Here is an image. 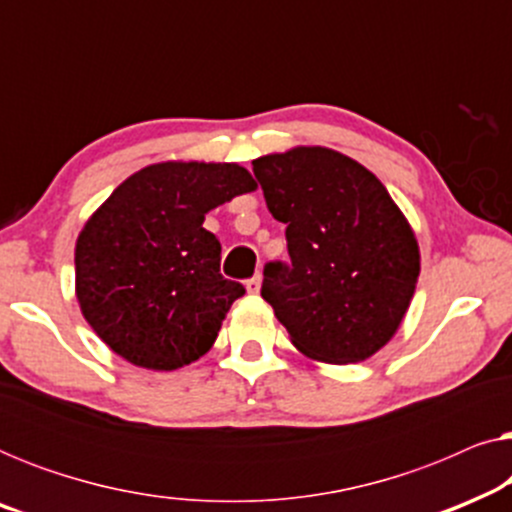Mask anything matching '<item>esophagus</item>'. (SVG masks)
I'll list each match as a JSON object with an SVG mask.
<instances>
[{
  "mask_svg": "<svg viewBox=\"0 0 512 512\" xmlns=\"http://www.w3.org/2000/svg\"><path fill=\"white\" fill-rule=\"evenodd\" d=\"M261 282H263L261 275H254L251 279H247V291L251 293V296H256V293L261 291Z\"/></svg>",
  "mask_w": 512,
  "mask_h": 512,
  "instance_id": "34e87169",
  "label": "esophagus"
}]
</instances>
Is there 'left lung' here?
Wrapping results in <instances>:
<instances>
[{
  "label": "left lung",
  "instance_id": "1",
  "mask_svg": "<svg viewBox=\"0 0 512 512\" xmlns=\"http://www.w3.org/2000/svg\"><path fill=\"white\" fill-rule=\"evenodd\" d=\"M251 165L270 214L286 223L291 258L265 265L263 300L298 352L335 366L366 361L394 338L415 296L408 219L373 172L326 146Z\"/></svg>",
  "mask_w": 512,
  "mask_h": 512
}]
</instances>
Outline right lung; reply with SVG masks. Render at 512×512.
Masks as SVG:
<instances>
[{
    "instance_id": "1",
    "label": "right lung",
    "mask_w": 512,
    "mask_h": 512,
    "mask_svg": "<svg viewBox=\"0 0 512 512\" xmlns=\"http://www.w3.org/2000/svg\"><path fill=\"white\" fill-rule=\"evenodd\" d=\"M256 191L237 163L167 160L123 181L79 233L76 298L102 342L149 370H177L214 345L244 286L221 275L205 214Z\"/></svg>"
}]
</instances>
